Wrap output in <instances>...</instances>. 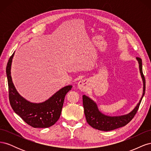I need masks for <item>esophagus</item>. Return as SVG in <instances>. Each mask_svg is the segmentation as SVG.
<instances>
[{"label": "esophagus", "instance_id": "esophagus-1", "mask_svg": "<svg viewBox=\"0 0 151 151\" xmlns=\"http://www.w3.org/2000/svg\"><path fill=\"white\" fill-rule=\"evenodd\" d=\"M78 88L80 90L84 91L88 89V82L86 80H83L79 82Z\"/></svg>", "mask_w": 151, "mask_h": 151}]
</instances>
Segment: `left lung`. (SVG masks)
<instances>
[{"label": "left lung", "mask_w": 151, "mask_h": 151, "mask_svg": "<svg viewBox=\"0 0 151 151\" xmlns=\"http://www.w3.org/2000/svg\"><path fill=\"white\" fill-rule=\"evenodd\" d=\"M137 59L139 63V69L142 77L144 83V91L143 94L139 103L136 107L130 113L125 115L120 116H109L103 115L99 111L97 105L93 100L83 95V106L84 109V114L86 118V121L88 124L95 129L101 131H110L120 128L128 124L134 117L137 112L142 99L145 94V79L142 72V59L139 57H137Z\"/></svg>", "instance_id": "8db88e82"}]
</instances>
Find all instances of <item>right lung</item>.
<instances>
[{
	"label": "right lung",
	"mask_w": 151,
	"mask_h": 151,
	"mask_svg": "<svg viewBox=\"0 0 151 151\" xmlns=\"http://www.w3.org/2000/svg\"><path fill=\"white\" fill-rule=\"evenodd\" d=\"M13 53L9 59L6 73L9 87V99L11 106L27 124L33 128H48L53 125L60 116L66 94L72 86H67L42 103H32L19 94L12 81L11 67Z\"/></svg>",
	"instance_id": "add662e5"
}]
</instances>
